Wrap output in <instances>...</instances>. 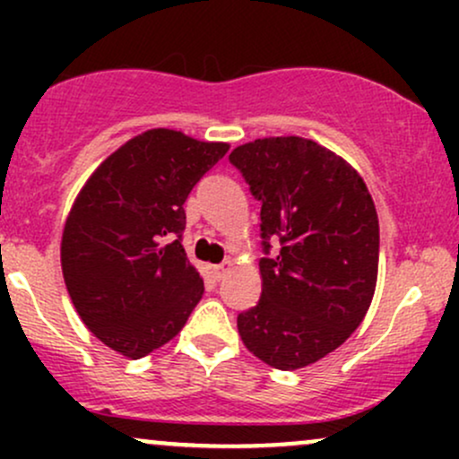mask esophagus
<instances>
[{"label": "esophagus", "mask_w": 459, "mask_h": 459, "mask_svg": "<svg viewBox=\"0 0 459 459\" xmlns=\"http://www.w3.org/2000/svg\"><path fill=\"white\" fill-rule=\"evenodd\" d=\"M233 267H235L233 261H224V263H220V265H212V273L218 278V281H222L226 273L233 272Z\"/></svg>", "instance_id": "1"}]
</instances>
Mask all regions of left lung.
Returning <instances> with one entry per match:
<instances>
[{
  "label": "left lung",
  "instance_id": "left-lung-1",
  "mask_svg": "<svg viewBox=\"0 0 459 459\" xmlns=\"http://www.w3.org/2000/svg\"><path fill=\"white\" fill-rule=\"evenodd\" d=\"M230 163L261 200V299L237 317L259 360L293 371L341 347L371 307L380 224L367 183L343 157L299 135L237 146Z\"/></svg>",
  "mask_w": 459,
  "mask_h": 459
}]
</instances>
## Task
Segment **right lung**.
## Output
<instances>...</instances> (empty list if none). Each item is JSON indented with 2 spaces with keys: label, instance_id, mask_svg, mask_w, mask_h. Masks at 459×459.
<instances>
[{
  "label": "right lung",
  "instance_id": "1",
  "mask_svg": "<svg viewBox=\"0 0 459 459\" xmlns=\"http://www.w3.org/2000/svg\"><path fill=\"white\" fill-rule=\"evenodd\" d=\"M226 142L149 129L114 151L79 189L62 230V273L101 343L138 360L175 339L203 278L181 246L186 200Z\"/></svg>",
  "mask_w": 459,
  "mask_h": 459
}]
</instances>
